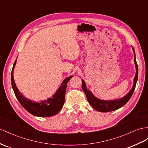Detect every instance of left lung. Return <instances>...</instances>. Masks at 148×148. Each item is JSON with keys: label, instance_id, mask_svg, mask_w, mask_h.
Here are the masks:
<instances>
[{"label": "left lung", "instance_id": "8db88e82", "mask_svg": "<svg viewBox=\"0 0 148 148\" xmlns=\"http://www.w3.org/2000/svg\"><path fill=\"white\" fill-rule=\"evenodd\" d=\"M132 49H133V52L134 54V60L135 66L136 68V73L135 77L134 79L133 87H132V88L131 89L130 91L129 92V93H127L126 95L124 97H123V98H121V99H117V100L108 101L100 100L94 96L90 90L86 89L85 82L84 81L82 80V88L86 94V96L87 99H88L89 103L91 105L92 107L94 109H96V111L102 112L114 111V110H116V109H119L121 107H123V106L126 104L127 103V101L130 99L132 94L134 92V90L136 88V82H137L138 77V66L137 62H136L135 52L133 47H132Z\"/></svg>", "mask_w": 148, "mask_h": 148}]
</instances>
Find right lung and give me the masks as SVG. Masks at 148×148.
<instances>
[{
	"label": "right lung",
	"instance_id": "obj_1",
	"mask_svg": "<svg viewBox=\"0 0 148 148\" xmlns=\"http://www.w3.org/2000/svg\"><path fill=\"white\" fill-rule=\"evenodd\" d=\"M16 60L15 61L11 72V84L15 95H16L18 102L25 110H27L31 114L38 117H50L58 114L62 108L64 101H65V94L66 91L67 84L68 81L73 77V75L64 79L61 86L57 90L55 94L52 97L48 99L39 102H34L24 97V96L18 91L17 86L15 84L13 77V72Z\"/></svg>",
	"mask_w": 148,
	"mask_h": 148
}]
</instances>
